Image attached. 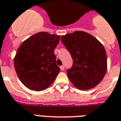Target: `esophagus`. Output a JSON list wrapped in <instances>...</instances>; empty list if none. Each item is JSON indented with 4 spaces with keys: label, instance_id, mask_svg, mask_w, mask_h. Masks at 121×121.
<instances>
[{
    "label": "esophagus",
    "instance_id": "34e87169",
    "mask_svg": "<svg viewBox=\"0 0 121 121\" xmlns=\"http://www.w3.org/2000/svg\"><path fill=\"white\" fill-rule=\"evenodd\" d=\"M60 69H61V71H63L64 69H65V66H64L63 65L61 66H60Z\"/></svg>",
    "mask_w": 121,
    "mask_h": 121
}]
</instances>
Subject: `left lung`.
Listing matches in <instances>:
<instances>
[{
  "label": "left lung",
  "mask_w": 121,
  "mask_h": 121,
  "mask_svg": "<svg viewBox=\"0 0 121 121\" xmlns=\"http://www.w3.org/2000/svg\"><path fill=\"white\" fill-rule=\"evenodd\" d=\"M73 60L67 74L75 87L81 90L95 88L107 70V56L103 45L92 35L76 31L61 37Z\"/></svg>",
  "instance_id": "obj_1"
}]
</instances>
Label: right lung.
<instances>
[{
    "mask_svg": "<svg viewBox=\"0 0 121 121\" xmlns=\"http://www.w3.org/2000/svg\"><path fill=\"white\" fill-rule=\"evenodd\" d=\"M60 36L39 32L22 43L14 58L18 78L26 88L36 91L48 88L60 71L54 50Z\"/></svg>",
    "mask_w": 121,
    "mask_h": 121,
    "instance_id": "add662e5",
    "label": "right lung"
}]
</instances>
